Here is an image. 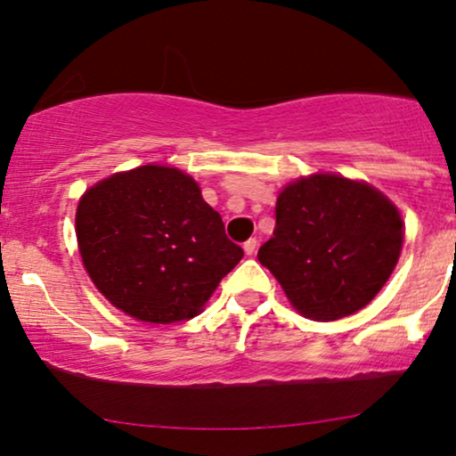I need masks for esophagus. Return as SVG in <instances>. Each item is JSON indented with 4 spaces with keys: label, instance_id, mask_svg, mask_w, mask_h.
Wrapping results in <instances>:
<instances>
[{
    "label": "esophagus",
    "instance_id": "obj_1",
    "mask_svg": "<svg viewBox=\"0 0 456 456\" xmlns=\"http://www.w3.org/2000/svg\"><path fill=\"white\" fill-rule=\"evenodd\" d=\"M242 248H245L247 255H253L255 251H257V239H248L245 245H242Z\"/></svg>",
    "mask_w": 456,
    "mask_h": 456
}]
</instances>
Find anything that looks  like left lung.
Returning a JSON list of instances; mask_svg holds the SVG:
<instances>
[{
	"label": "left lung",
	"instance_id": "1",
	"mask_svg": "<svg viewBox=\"0 0 456 456\" xmlns=\"http://www.w3.org/2000/svg\"><path fill=\"white\" fill-rule=\"evenodd\" d=\"M403 236L401 211L371 184L311 174L278 195L276 228L257 259L298 314L334 322L363 309L382 290Z\"/></svg>",
	"mask_w": 456,
	"mask_h": 456
}]
</instances>
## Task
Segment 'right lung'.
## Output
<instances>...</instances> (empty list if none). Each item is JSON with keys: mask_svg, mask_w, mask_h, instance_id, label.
Instances as JSON below:
<instances>
[{"mask_svg": "<svg viewBox=\"0 0 456 456\" xmlns=\"http://www.w3.org/2000/svg\"><path fill=\"white\" fill-rule=\"evenodd\" d=\"M77 239L97 290L139 322L199 315L242 259L216 209L189 174L141 166L102 180L80 197Z\"/></svg>", "mask_w": 456, "mask_h": 456, "instance_id": "obj_1", "label": "right lung"}]
</instances>
